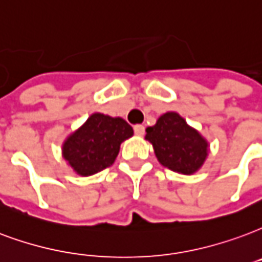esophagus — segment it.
Returning <instances> with one entry per match:
<instances>
[{"mask_svg":"<svg viewBox=\"0 0 262 262\" xmlns=\"http://www.w3.org/2000/svg\"><path fill=\"white\" fill-rule=\"evenodd\" d=\"M135 133H136V136H143V135H144V126L143 125L135 126Z\"/></svg>","mask_w":262,"mask_h":262,"instance_id":"esophagus-1","label":"esophagus"}]
</instances>
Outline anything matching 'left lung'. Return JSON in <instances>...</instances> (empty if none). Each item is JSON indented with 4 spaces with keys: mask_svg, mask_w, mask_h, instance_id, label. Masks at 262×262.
Segmentation results:
<instances>
[{
    "mask_svg": "<svg viewBox=\"0 0 262 262\" xmlns=\"http://www.w3.org/2000/svg\"><path fill=\"white\" fill-rule=\"evenodd\" d=\"M146 140L161 165L180 175L195 173L210 154L208 140L173 111L162 114L156 125L147 127Z\"/></svg>",
    "mask_w": 262,
    "mask_h": 262,
    "instance_id": "left-lung-1",
    "label": "left lung"
}]
</instances>
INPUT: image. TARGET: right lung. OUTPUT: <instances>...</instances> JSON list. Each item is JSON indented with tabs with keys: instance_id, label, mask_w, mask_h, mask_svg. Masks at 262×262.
<instances>
[{
	"instance_id": "add662e5",
	"label": "right lung",
	"mask_w": 262,
	"mask_h": 262,
	"mask_svg": "<svg viewBox=\"0 0 262 262\" xmlns=\"http://www.w3.org/2000/svg\"><path fill=\"white\" fill-rule=\"evenodd\" d=\"M133 136L123 118L94 112L62 143V158L79 176L96 175L111 166L121 144Z\"/></svg>"
}]
</instances>
